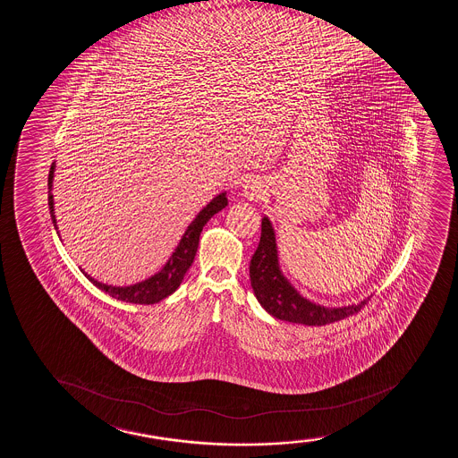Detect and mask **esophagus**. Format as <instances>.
<instances>
[{"mask_svg":"<svg viewBox=\"0 0 458 458\" xmlns=\"http://www.w3.org/2000/svg\"><path fill=\"white\" fill-rule=\"evenodd\" d=\"M263 182L259 179H255V177H250V179L246 180V183L242 184V194L249 200H258L263 195Z\"/></svg>","mask_w":458,"mask_h":458,"instance_id":"esophagus-1","label":"esophagus"}]
</instances>
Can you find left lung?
Instances as JSON below:
<instances>
[{
    "mask_svg": "<svg viewBox=\"0 0 458 458\" xmlns=\"http://www.w3.org/2000/svg\"><path fill=\"white\" fill-rule=\"evenodd\" d=\"M249 274L258 302L263 305L264 310L281 321L304 326H326L360 310V307L367 302V300H363L358 305L324 307L301 296L279 268L275 231L267 216L261 221V238L250 259Z\"/></svg>",
    "mask_w": 458,
    "mask_h": 458,
    "instance_id": "1",
    "label": "left lung"
}]
</instances>
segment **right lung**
<instances>
[{"mask_svg":"<svg viewBox=\"0 0 458 458\" xmlns=\"http://www.w3.org/2000/svg\"><path fill=\"white\" fill-rule=\"evenodd\" d=\"M53 175H55V162L52 164L50 173H48V206H50V216H52L53 226L58 232L56 226V216H55V208H53L52 184ZM226 192H221L216 199L208 203L203 209L195 216L194 221L191 223L188 229L184 231L183 237L180 240L179 246L175 248L173 255L169 257L168 263L165 264L164 268L153 275L151 278L145 279L142 283L137 284L126 285V287H116V285L104 284L91 278L89 275L85 274L81 268V272L98 287V289L106 292L116 300L123 302H132V304H156L158 301L165 300L169 294H173L183 281V276L188 268L194 263L195 253L200 242V233L205 227L206 223L220 212L223 208H226Z\"/></svg>","mask_w":458,"mask_h":458,"instance_id":"right-lung-1","label":"right lung"}]
</instances>
